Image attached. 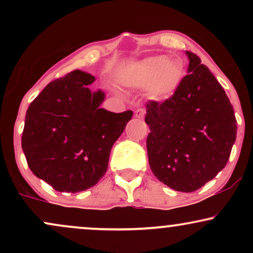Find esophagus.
Here are the masks:
<instances>
[{"label": "esophagus", "instance_id": "34e87169", "mask_svg": "<svg viewBox=\"0 0 253 253\" xmlns=\"http://www.w3.org/2000/svg\"><path fill=\"white\" fill-rule=\"evenodd\" d=\"M135 117L138 118V119H144V117H145V110L144 109H138V110H135Z\"/></svg>", "mask_w": 253, "mask_h": 253}]
</instances>
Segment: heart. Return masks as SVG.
Masks as SVG:
<instances>
[{"instance_id":"heart-1","label":"heart","mask_w":253,"mask_h":253,"mask_svg":"<svg viewBox=\"0 0 253 253\" xmlns=\"http://www.w3.org/2000/svg\"><path fill=\"white\" fill-rule=\"evenodd\" d=\"M184 68L178 59L167 56L145 58L125 70L124 83L133 89H147L155 101H167L179 88Z\"/></svg>"}]
</instances>
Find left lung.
Wrapping results in <instances>:
<instances>
[{
	"mask_svg": "<svg viewBox=\"0 0 253 253\" xmlns=\"http://www.w3.org/2000/svg\"><path fill=\"white\" fill-rule=\"evenodd\" d=\"M189 74L163 103L146 104L147 155L153 175L171 189L191 193L221 171L237 138L234 110L221 84L195 53Z\"/></svg>",
	"mask_w": 253,
	"mask_h": 253,
	"instance_id": "8db88e82",
	"label": "left lung"
}]
</instances>
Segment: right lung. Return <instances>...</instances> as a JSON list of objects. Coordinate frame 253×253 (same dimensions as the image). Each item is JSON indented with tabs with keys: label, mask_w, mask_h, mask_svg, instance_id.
Instances as JSON below:
<instances>
[{
	"label": "right lung",
	"mask_w": 253,
	"mask_h": 253,
	"mask_svg": "<svg viewBox=\"0 0 253 253\" xmlns=\"http://www.w3.org/2000/svg\"><path fill=\"white\" fill-rule=\"evenodd\" d=\"M95 77L75 70L52 81L28 107L21 145L38 178L60 193L94 187L108 168L110 150L132 119V110L101 108Z\"/></svg>",
	"instance_id": "1"
}]
</instances>
